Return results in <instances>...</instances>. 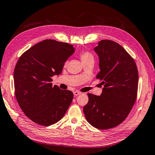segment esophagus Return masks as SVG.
<instances>
[{
  "mask_svg": "<svg viewBox=\"0 0 155 155\" xmlns=\"http://www.w3.org/2000/svg\"><path fill=\"white\" fill-rule=\"evenodd\" d=\"M81 94V92L78 91H74V95L75 96H78V95H79V94Z\"/></svg>",
  "mask_w": 155,
  "mask_h": 155,
  "instance_id": "34e87169",
  "label": "esophagus"
}]
</instances>
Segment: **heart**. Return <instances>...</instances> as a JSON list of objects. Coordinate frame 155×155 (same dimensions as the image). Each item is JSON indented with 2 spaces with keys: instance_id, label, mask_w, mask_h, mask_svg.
<instances>
[{
  "instance_id": "1",
  "label": "heart",
  "mask_w": 155,
  "mask_h": 155,
  "mask_svg": "<svg viewBox=\"0 0 155 155\" xmlns=\"http://www.w3.org/2000/svg\"><path fill=\"white\" fill-rule=\"evenodd\" d=\"M80 58L83 63H85L90 60H94L93 55L89 51H82L80 54Z\"/></svg>"
}]
</instances>
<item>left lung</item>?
<instances>
[{"label": "left lung", "mask_w": 155, "mask_h": 155, "mask_svg": "<svg viewBox=\"0 0 155 155\" xmlns=\"http://www.w3.org/2000/svg\"><path fill=\"white\" fill-rule=\"evenodd\" d=\"M100 59L96 78L104 85L100 96L88 94L83 107L88 122L108 129L120 125L128 116L137 97L138 72L133 58L119 44L101 40L94 48Z\"/></svg>", "instance_id": "1"}]
</instances>
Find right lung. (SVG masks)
<instances>
[{
  "instance_id": "add662e5",
  "label": "right lung",
  "mask_w": 155,
  "mask_h": 155,
  "mask_svg": "<svg viewBox=\"0 0 155 155\" xmlns=\"http://www.w3.org/2000/svg\"><path fill=\"white\" fill-rule=\"evenodd\" d=\"M75 51L72 45L46 39L34 45L18 59L14 70L17 101L25 114L43 126L63 118L73 100L72 92L52 86L51 77L62 72Z\"/></svg>"
}]
</instances>
